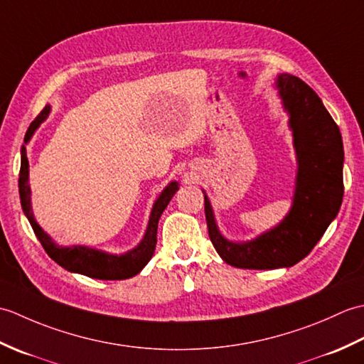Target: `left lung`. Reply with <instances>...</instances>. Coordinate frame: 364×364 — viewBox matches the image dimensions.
Returning <instances> with one entry per match:
<instances>
[{
	"instance_id": "1",
	"label": "left lung",
	"mask_w": 364,
	"mask_h": 364,
	"mask_svg": "<svg viewBox=\"0 0 364 364\" xmlns=\"http://www.w3.org/2000/svg\"><path fill=\"white\" fill-rule=\"evenodd\" d=\"M277 89L289 114L297 180L291 211L272 230L247 242H233L215 225L205 196L208 233L220 258L241 269H277L297 264L318 244L343 203L344 150L339 128L318 94L297 76L278 75Z\"/></svg>"
}]
</instances>
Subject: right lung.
I'll return each instance as SVG.
<instances>
[{
    "label": "right lung",
    "instance_id": "1",
    "mask_svg": "<svg viewBox=\"0 0 364 364\" xmlns=\"http://www.w3.org/2000/svg\"><path fill=\"white\" fill-rule=\"evenodd\" d=\"M51 107L46 105L42 112L37 115L36 120L31 123L26 136L25 144L33 137L34 131L38 128V125L48 117ZM29 180V164L26 158V149H21V166H20V178H18V192L21 200L23 213L28 218L31 227H33L34 233L38 241H41L45 252L48 253V257L58 262L59 266L70 270V272L82 274L90 278H98V280H125V278H131L137 275L141 270L146 266L154 253V247H156V233H158V222L161 214L164 213L168 202L175 196L178 191V183L172 181L166 186V189L161 192V196L156 198L151 214L149 219V225H146L145 235L142 241L134 247L133 250H129L123 255H111L103 250L90 249V247L84 245H72V247H63L58 245L53 239L45 233L41 228V225L36 222L33 208H31V188L28 184Z\"/></svg>",
    "mask_w": 364,
    "mask_h": 364
}]
</instances>
